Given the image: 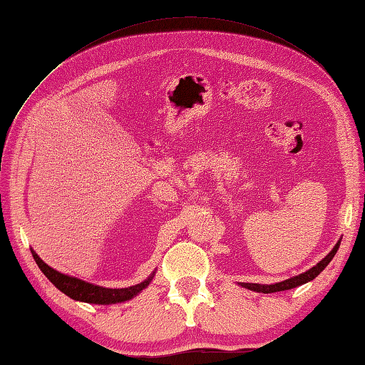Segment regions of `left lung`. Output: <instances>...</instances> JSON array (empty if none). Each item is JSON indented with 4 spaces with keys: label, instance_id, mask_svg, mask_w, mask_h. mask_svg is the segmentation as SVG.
Here are the masks:
<instances>
[{
    "label": "left lung",
    "instance_id": "1",
    "mask_svg": "<svg viewBox=\"0 0 365 365\" xmlns=\"http://www.w3.org/2000/svg\"><path fill=\"white\" fill-rule=\"evenodd\" d=\"M339 244H341V239L336 242L335 247L332 248V251H330L327 256L319 260L315 267H312L311 269H307L306 272H302L298 275H294V277L291 279H286L283 282H279V283H271V284H260V283H239V286H242V288H247L250 291H254V292H262V294H272V292H280V291H288V289H292V288H297V286H302L307 282H312L317 275L322 272L327 264L330 263V260L334 259V256L336 254L338 248H339Z\"/></svg>",
    "mask_w": 365,
    "mask_h": 365
}]
</instances>
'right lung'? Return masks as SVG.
Returning <instances> with one entry per match:
<instances>
[{"instance_id": "right-lung-1", "label": "right lung", "mask_w": 365, "mask_h": 365, "mask_svg": "<svg viewBox=\"0 0 365 365\" xmlns=\"http://www.w3.org/2000/svg\"><path fill=\"white\" fill-rule=\"evenodd\" d=\"M31 256L35 259L39 269L43 272V275H46V277L56 286L61 292L68 295L76 302H83V303H91V304H115V303L128 302L130 298L137 297L143 289H146L149 283L152 282L153 275H155V271H153L146 280H143L138 284L129 286V288H120V289L103 288V286L88 283L85 280L73 277V275H67L53 269L33 250H31Z\"/></svg>"}]
</instances>
